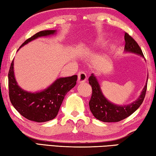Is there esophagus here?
<instances>
[{
  "instance_id": "esophagus-1",
  "label": "esophagus",
  "mask_w": 156,
  "mask_h": 156,
  "mask_svg": "<svg viewBox=\"0 0 156 156\" xmlns=\"http://www.w3.org/2000/svg\"><path fill=\"white\" fill-rule=\"evenodd\" d=\"M87 79V74L84 72L80 71L78 73V80L79 83H83V82L86 81Z\"/></svg>"
}]
</instances>
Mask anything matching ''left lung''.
Instances as JSON below:
<instances>
[{"label": "left lung", "mask_w": 156, "mask_h": 156, "mask_svg": "<svg viewBox=\"0 0 156 156\" xmlns=\"http://www.w3.org/2000/svg\"><path fill=\"white\" fill-rule=\"evenodd\" d=\"M125 50L126 51L136 53L144 58L138 44L126 32L125 34ZM89 83L90 84L92 89L91 97L89 102V109L96 119L105 122H119L135 112L143 102L147 88V81L146 85L142 89L141 95L138 100L126 106H118L112 103L105 98L100 90L97 79L94 74H91L89 77Z\"/></svg>", "instance_id": "1"}]
</instances>
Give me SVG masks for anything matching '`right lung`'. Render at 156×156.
Wrapping results in <instances>:
<instances>
[{
  "label": "right lung",
  "mask_w": 156,
  "mask_h": 156,
  "mask_svg": "<svg viewBox=\"0 0 156 156\" xmlns=\"http://www.w3.org/2000/svg\"><path fill=\"white\" fill-rule=\"evenodd\" d=\"M55 30L41 31L34 34L21 44V47L38 37L51 35ZM76 75L60 78L48 88L38 93H30L21 89L14 74V60L8 73L9 96L14 107L27 119L37 122L49 121L56 117L65 95L76 85Z\"/></svg>",
  "instance_id": "1"
}]
</instances>
